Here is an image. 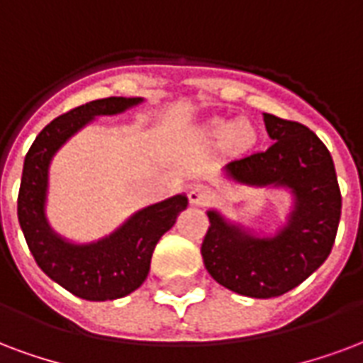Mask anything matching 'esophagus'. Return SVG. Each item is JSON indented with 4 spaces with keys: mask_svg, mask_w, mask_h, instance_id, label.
<instances>
[{
    "mask_svg": "<svg viewBox=\"0 0 363 363\" xmlns=\"http://www.w3.org/2000/svg\"><path fill=\"white\" fill-rule=\"evenodd\" d=\"M189 200L192 206L203 208V206H208L211 202V190L208 186H203V184H196L189 190Z\"/></svg>",
    "mask_w": 363,
    "mask_h": 363,
    "instance_id": "obj_1",
    "label": "esophagus"
}]
</instances>
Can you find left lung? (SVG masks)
Wrapping results in <instances>:
<instances>
[{"label": "left lung", "instance_id": "obj_1", "mask_svg": "<svg viewBox=\"0 0 363 363\" xmlns=\"http://www.w3.org/2000/svg\"><path fill=\"white\" fill-rule=\"evenodd\" d=\"M264 121L273 144L225 169L242 184L291 189V219L279 235L257 238L211 209L202 242L209 275L225 289L252 298L281 296L310 277L331 254L342 208L335 163L315 133L269 113Z\"/></svg>", "mask_w": 363, "mask_h": 363}]
</instances>
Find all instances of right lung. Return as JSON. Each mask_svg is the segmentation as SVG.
<instances>
[{"mask_svg": "<svg viewBox=\"0 0 363 363\" xmlns=\"http://www.w3.org/2000/svg\"><path fill=\"white\" fill-rule=\"evenodd\" d=\"M140 101V98H104L74 107L42 128L24 157L17 216L28 250L48 277L74 296L92 302L127 296L146 281L155 244L189 206V198L179 194L147 206L113 235L80 246L59 238L45 221L48 167L59 147L94 117L121 113Z\"/></svg>", "mask_w": 363, "mask_h": 363, "instance_id": "obj_1", "label": "right lung"}]
</instances>
